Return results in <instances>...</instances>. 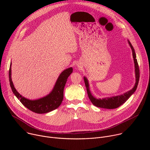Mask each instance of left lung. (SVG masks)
I'll use <instances>...</instances> for the list:
<instances>
[{
  "mask_svg": "<svg viewBox=\"0 0 150 150\" xmlns=\"http://www.w3.org/2000/svg\"><path fill=\"white\" fill-rule=\"evenodd\" d=\"M128 42L131 46V48L132 51V55L134 60V63H135V76H136V82L135 84V86L134 88L131 90L130 91H127L123 94L117 96H115L110 98H104L103 99H97L94 98L91 94L90 88H89V84L87 79L83 77L84 79V82H85V87H86L87 91V94L88 96V97L92 103L96 107H98V108H104V109H116L119 108V106L122 105L123 103L126 102V101L129 98L132 94H134V93L135 91L137 90L139 79V66H138V63L137 62V56L135 52V50L132 46L131 42L128 41Z\"/></svg>",
  "mask_w": 150,
  "mask_h": 150,
  "instance_id": "8db88e82",
  "label": "left lung"
}]
</instances>
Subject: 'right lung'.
Instances as JSON below:
<instances>
[{
	"instance_id": "obj_1",
	"label": "right lung",
	"mask_w": 150,
	"mask_h": 150,
	"mask_svg": "<svg viewBox=\"0 0 150 150\" xmlns=\"http://www.w3.org/2000/svg\"><path fill=\"white\" fill-rule=\"evenodd\" d=\"M73 71L72 68L67 69L59 75L52 91L47 96L36 100H30L20 95L15 90L11 79V63L9 70L10 86L15 96L25 108L36 113H46L60 106L63 99V90L67 79Z\"/></svg>"
}]
</instances>
